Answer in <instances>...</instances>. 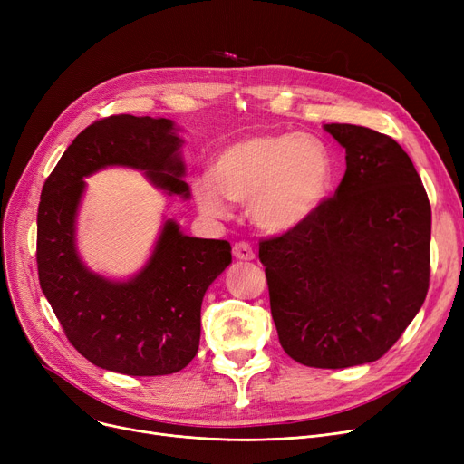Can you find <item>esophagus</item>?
<instances>
[{"instance_id": "esophagus-1", "label": "esophagus", "mask_w": 464, "mask_h": 464, "mask_svg": "<svg viewBox=\"0 0 464 464\" xmlns=\"http://www.w3.org/2000/svg\"><path fill=\"white\" fill-rule=\"evenodd\" d=\"M233 256L240 261H252L256 257V252H254L250 242L238 240V242H235V246H233Z\"/></svg>"}]
</instances>
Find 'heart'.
<instances>
[{"label": "heart", "instance_id": "1", "mask_svg": "<svg viewBox=\"0 0 464 464\" xmlns=\"http://www.w3.org/2000/svg\"><path fill=\"white\" fill-rule=\"evenodd\" d=\"M327 146L297 133H266L237 140L218 154L212 179L195 186L201 210L214 218L227 201L248 205L254 222L280 233L299 226L327 195L333 182Z\"/></svg>", "mask_w": 464, "mask_h": 464}]
</instances>
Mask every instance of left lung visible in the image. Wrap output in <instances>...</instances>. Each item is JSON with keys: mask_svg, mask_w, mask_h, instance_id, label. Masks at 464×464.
<instances>
[{"mask_svg": "<svg viewBox=\"0 0 464 464\" xmlns=\"http://www.w3.org/2000/svg\"><path fill=\"white\" fill-rule=\"evenodd\" d=\"M346 149L333 198L282 235L259 240L284 352L314 369L385 355L420 312L430 280V203L389 135L327 124Z\"/></svg>", "mask_w": 464, "mask_h": 464, "instance_id": "obj_1", "label": "left lung"}]
</instances>
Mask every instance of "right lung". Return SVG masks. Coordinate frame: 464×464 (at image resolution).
Returning <instances> with one entry per match:
<instances>
[{
  "label": "right lung",
  "mask_w": 464,
  "mask_h": 464,
  "mask_svg": "<svg viewBox=\"0 0 464 464\" xmlns=\"http://www.w3.org/2000/svg\"><path fill=\"white\" fill-rule=\"evenodd\" d=\"M167 118L114 114L77 135L48 175L37 210V271L44 297L81 355L105 371L163 376L198 353L207 287L231 263L227 240L195 238L163 226L149 265L130 282L84 269L75 250V214L84 177L107 165L142 169L154 184L188 198Z\"/></svg>",
  "instance_id": "obj_1"
}]
</instances>
